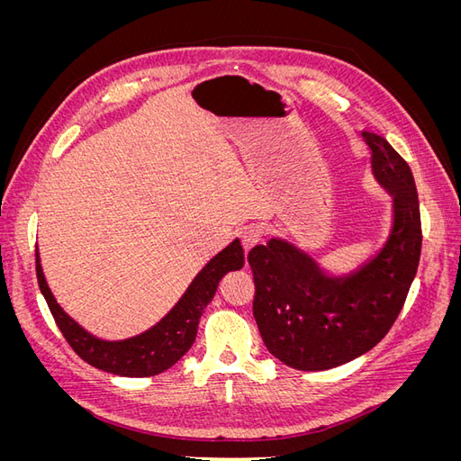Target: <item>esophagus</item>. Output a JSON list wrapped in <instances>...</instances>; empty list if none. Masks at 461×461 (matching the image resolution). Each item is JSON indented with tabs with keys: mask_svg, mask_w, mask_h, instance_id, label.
Instances as JSON below:
<instances>
[{
	"mask_svg": "<svg viewBox=\"0 0 461 461\" xmlns=\"http://www.w3.org/2000/svg\"><path fill=\"white\" fill-rule=\"evenodd\" d=\"M261 239H263V227L258 225V222H249V225L242 227V230H240V242H242V248H244L246 254L256 244H259Z\"/></svg>",
	"mask_w": 461,
	"mask_h": 461,
	"instance_id": "1",
	"label": "esophagus"
}]
</instances>
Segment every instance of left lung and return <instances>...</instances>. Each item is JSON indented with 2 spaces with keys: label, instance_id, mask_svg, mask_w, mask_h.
Returning a JSON list of instances; mask_svg holds the SVG:
<instances>
[{
  "label": "left lung",
  "instance_id": "left-lung-1",
  "mask_svg": "<svg viewBox=\"0 0 461 461\" xmlns=\"http://www.w3.org/2000/svg\"><path fill=\"white\" fill-rule=\"evenodd\" d=\"M376 180L394 198L381 254L348 276H327L285 240L249 249L254 317L267 350L300 371L339 367L379 344L408 298L421 256V215L410 165L383 136L364 131Z\"/></svg>",
  "mask_w": 461,
  "mask_h": 461
}]
</instances>
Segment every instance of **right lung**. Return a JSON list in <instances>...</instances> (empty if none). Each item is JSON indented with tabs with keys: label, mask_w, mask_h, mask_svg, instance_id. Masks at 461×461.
Returning <instances> with one entry per match:
<instances>
[{
	"label": "right lung",
	"mask_w": 461,
	"mask_h": 461,
	"mask_svg": "<svg viewBox=\"0 0 461 461\" xmlns=\"http://www.w3.org/2000/svg\"><path fill=\"white\" fill-rule=\"evenodd\" d=\"M244 265V252L239 240H234L194 278L185 296L167 313L156 327L121 342L97 340L68 317L50 292L40 258L36 254L38 286L44 294L48 308L58 323L68 346L86 364L121 376H151L175 366L196 340L198 323L207 303L213 300L219 281L229 271H239Z\"/></svg>",
	"instance_id": "add662e5"
}]
</instances>
